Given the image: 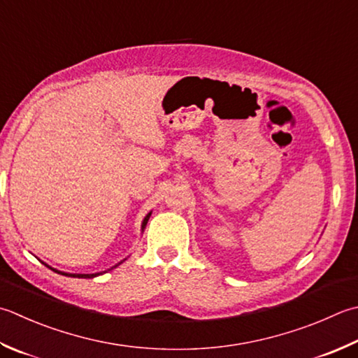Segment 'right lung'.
Masks as SVG:
<instances>
[{"label": "right lung", "mask_w": 358, "mask_h": 358, "mask_svg": "<svg viewBox=\"0 0 358 358\" xmlns=\"http://www.w3.org/2000/svg\"><path fill=\"white\" fill-rule=\"evenodd\" d=\"M152 215V211L147 214L145 217H144V220H143V223H141V233H144V228H145V225H147V222H149V217ZM125 261V259H124ZM124 261H121L119 264H116L115 267H111L110 270H113V268H116L117 265H121ZM45 264V262H43ZM48 268H51L52 271H55V273H59V275H63V276H73V278H85V279H88V278H96V276H99V275H102V273H107V271H102V273H91V275H80V273H65V271H60V270H57V268H52V267H49L48 264H45Z\"/></svg>", "instance_id": "obj_1"}]
</instances>
